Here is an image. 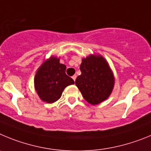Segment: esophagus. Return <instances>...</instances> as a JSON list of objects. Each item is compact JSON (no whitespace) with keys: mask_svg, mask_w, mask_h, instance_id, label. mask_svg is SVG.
Returning a JSON list of instances; mask_svg holds the SVG:
<instances>
[{"mask_svg":"<svg viewBox=\"0 0 151 151\" xmlns=\"http://www.w3.org/2000/svg\"><path fill=\"white\" fill-rule=\"evenodd\" d=\"M76 78H77V75H74V76H73V77H72V79H73V80H74V81H75Z\"/></svg>","mask_w":151,"mask_h":151,"instance_id":"1","label":"esophagus"}]
</instances>
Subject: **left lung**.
<instances>
[{
  "instance_id": "8db88e82",
  "label": "left lung",
  "mask_w": 151,
  "mask_h": 151,
  "mask_svg": "<svg viewBox=\"0 0 151 151\" xmlns=\"http://www.w3.org/2000/svg\"><path fill=\"white\" fill-rule=\"evenodd\" d=\"M81 74L75 84L86 101L92 105L108 99L114 86V77L108 62L100 55H89L82 59Z\"/></svg>"
}]
</instances>
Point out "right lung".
<instances>
[{
	"instance_id": "add662e5",
	"label": "right lung",
	"mask_w": 151,
	"mask_h": 151,
	"mask_svg": "<svg viewBox=\"0 0 151 151\" xmlns=\"http://www.w3.org/2000/svg\"><path fill=\"white\" fill-rule=\"evenodd\" d=\"M66 66L57 57L51 56L43 62L35 77V87L42 101L53 103L59 100L66 86L74 83L65 74Z\"/></svg>"
}]
</instances>
